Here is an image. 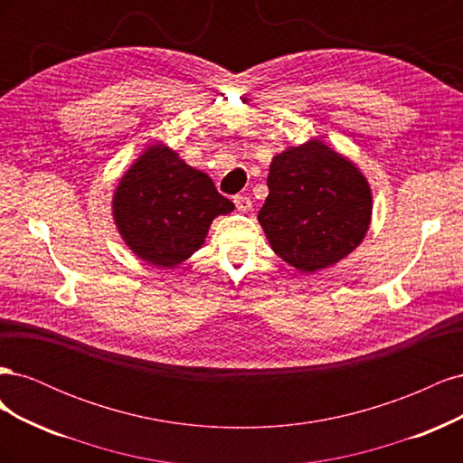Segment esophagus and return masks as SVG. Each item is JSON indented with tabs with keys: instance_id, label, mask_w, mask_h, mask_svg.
Here are the masks:
<instances>
[{
	"instance_id": "1",
	"label": "esophagus",
	"mask_w": 463,
	"mask_h": 463,
	"mask_svg": "<svg viewBox=\"0 0 463 463\" xmlns=\"http://www.w3.org/2000/svg\"><path fill=\"white\" fill-rule=\"evenodd\" d=\"M233 203H235V208L240 210V213H249V210L253 208V203H250V199L245 197V194H235Z\"/></svg>"
}]
</instances>
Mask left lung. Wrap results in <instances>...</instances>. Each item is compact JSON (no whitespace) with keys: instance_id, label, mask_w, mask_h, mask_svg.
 I'll list each match as a JSON object with an SVG mask.
<instances>
[{"instance_id":"left-lung-1","label":"left lung","mask_w":463,"mask_h":463,"mask_svg":"<svg viewBox=\"0 0 463 463\" xmlns=\"http://www.w3.org/2000/svg\"><path fill=\"white\" fill-rule=\"evenodd\" d=\"M266 185L260 226L274 253L301 272L347 257L369 230L373 199L365 175L317 138L274 156Z\"/></svg>"}]
</instances>
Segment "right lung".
<instances>
[{
    "label": "right lung",
    "mask_w": 463,
    "mask_h": 463,
    "mask_svg": "<svg viewBox=\"0 0 463 463\" xmlns=\"http://www.w3.org/2000/svg\"><path fill=\"white\" fill-rule=\"evenodd\" d=\"M114 220L133 253L174 269L204 243L210 223L233 210L214 181L164 145L150 146L114 193Z\"/></svg>",
    "instance_id": "right-lung-1"
}]
</instances>
